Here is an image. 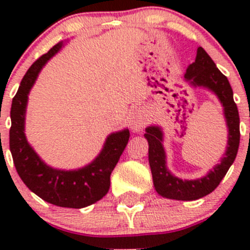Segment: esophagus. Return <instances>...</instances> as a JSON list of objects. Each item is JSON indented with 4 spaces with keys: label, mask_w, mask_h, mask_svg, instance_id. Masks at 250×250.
<instances>
[{
    "label": "esophagus",
    "mask_w": 250,
    "mask_h": 250,
    "mask_svg": "<svg viewBox=\"0 0 250 250\" xmlns=\"http://www.w3.org/2000/svg\"><path fill=\"white\" fill-rule=\"evenodd\" d=\"M145 124H146V115H145L144 110L141 107H136L132 110L130 114V127L132 129V131H140L145 126Z\"/></svg>",
    "instance_id": "esophagus-1"
}]
</instances>
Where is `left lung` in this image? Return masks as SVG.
<instances>
[{"label": "left lung", "mask_w": 250, "mask_h": 250, "mask_svg": "<svg viewBox=\"0 0 250 250\" xmlns=\"http://www.w3.org/2000/svg\"><path fill=\"white\" fill-rule=\"evenodd\" d=\"M184 81L193 89L207 90L219 100L223 107L225 125L228 129V141L219 163L205 175L198 179H180L174 175L167 164L164 147V131L159 125H150L145 129V139L149 144V164L152 183L159 195L167 199L196 200L210 194L224 178L235 160L239 147V112L234 103L233 90L228 79L219 71L211 57L203 47L196 50L195 62L187 68Z\"/></svg>", "instance_id": "1"}]
</instances>
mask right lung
Returning a JSON list of instances; mask_svg holds the SVG:
<instances>
[{"mask_svg": "<svg viewBox=\"0 0 250 250\" xmlns=\"http://www.w3.org/2000/svg\"><path fill=\"white\" fill-rule=\"evenodd\" d=\"M66 41H60L32 63L23 76L11 105L10 150L22 182L32 193L50 204L62 208L89 207L103 199L110 188V175L129 141V129L111 132L98 156L79 169H57L46 164L31 146L25 134L28 95L40 72Z\"/></svg>", "mask_w": 250, "mask_h": 250, "instance_id": "right-lung-1", "label": "right lung"}]
</instances>
